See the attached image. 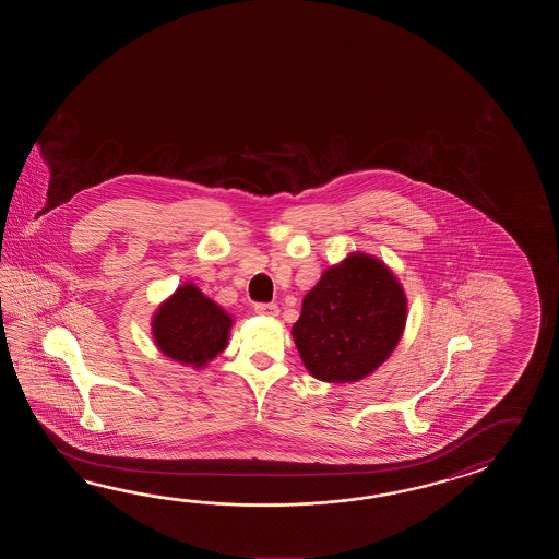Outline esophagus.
I'll return each mask as SVG.
<instances>
[{
    "mask_svg": "<svg viewBox=\"0 0 559 559\" xmlns=\"http://www.w3.org/2000/svg\"><path fill=\"white\" fill-rule=\"evenodd\" d=\"M253 311L260 313V316H267V318H274V316L280 313V309H277L275 304H255Z\"/></svg>",
    "mask_w": 559,
    "mask_h": 559,
    "instance_id": "obj_1",
    "label": "esophagus"
}]
</instances>
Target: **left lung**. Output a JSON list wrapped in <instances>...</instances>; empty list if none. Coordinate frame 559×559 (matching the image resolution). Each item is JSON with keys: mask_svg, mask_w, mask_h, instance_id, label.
<instances>
[{"mask_svg": "<svg viewBox=\"0 0 559 559\" xmlns=\"http://www.w3.org/2000/svg\"><path fill=\"white\" fill-rule=\"evenodd\" d=\"M405 297L392 272L354 253L321 275L294 325L304 366L323 381L366 378L404 332Z\"/></svg>", "mask_w": 559, "mask_h": 559, "instance_id": "1", "label": "left lung"}]
</instances>
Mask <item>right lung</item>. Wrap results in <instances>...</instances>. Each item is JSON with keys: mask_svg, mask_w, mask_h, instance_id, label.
I'll list each match as a JSON object with an SVG mask.
<instances>
[{"mask_svg": "<svg viewBox=\"0 0 559 559\" xmlns=\"http://www.w3.org/2000/svg\"><path fill=\"white\" fill-rule=\"evenodd\" d=\"M231 320L193 285L179 287L154 320L155 342L166 356L200 368L227 344Z\"/></svg>", "mask_w": 559, "mask_h": 559, "instance_id": "add662e5", "label": "right lung"}]
</instances>
